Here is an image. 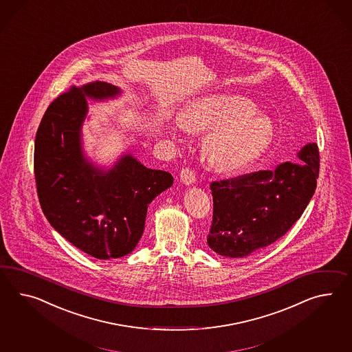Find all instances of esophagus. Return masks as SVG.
<instances>
[{"instance_id":"1","label":"esophagus","mask_w":352,"mask_h":352,"mask_svg":"<svg viewBox=\"0 0 352 352\" xmlns=\"http://www.w3.org/2000/svg\"><path fill=\"white\" fill-rule=\"evenodd\" d=\"M179 178L180 182H182L183 184H186V186H192V184L196 183V174H195L193 170H190L189 168L182 169Z\"/></svg>"}]
</instances>
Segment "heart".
<instances>
[{
  "mask_svg": "<svg viewBox=\"0 0 352 352\" xmlns=\"http://www.w3.org/2000/svg\"><path fill=\"white\" fill-rule=\"evenodd\" d=\"M257 111L243 95H205L187 105L179 129L188 133L208 131L202 144L207 163L217 172H234L262 154L274 136L272 122Z\"/></svg>",
  "mask_w": 352,
  "mask_h": 352,
  "instance_id": "b5f03b06",
  "label": "heart"
}]
</instances>
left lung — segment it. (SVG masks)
Instances as JSON below:
<instances>
[{"mask_svg": "<svg viewBox=\"0 0 352 352\" xmlns=\"http://www.w3.org/2000/svg\"><path fill=\"white\" fill-rule=\"evenodd\" d=\"M298 157L301 163L211 183L214 214L207 244L214 253L247 257L280 239L300 219L317 188V144L302 146Z\"/></svg>", "mask_w": 352, "mask_h": 352, "instance_id": "left-lung-1", "label": "left lung"}]
</instances>
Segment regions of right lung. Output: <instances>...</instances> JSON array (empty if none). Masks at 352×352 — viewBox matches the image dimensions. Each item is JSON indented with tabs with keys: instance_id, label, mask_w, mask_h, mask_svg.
<instances>
[{
	"instance_id": "1",
	"label": "right lung",
	"mask_w": 352,
	"mask_h": 352,
	"mask_svg": "<svg viewBox=\"0 0 352 352\" xmlns=\"http://www.w3.org/2000/svg\"><path fill=\"white\" fill-rule=\"evenodd\" d=\"M120 94V87L98 80L71 86L48 107L35 136V182L43 214L65 239L98 259L123 257L136 248L147 207L174 179L129 153L109 168L86 156L87 100L105 102Z\"/></svg>"
}]
</instances>
